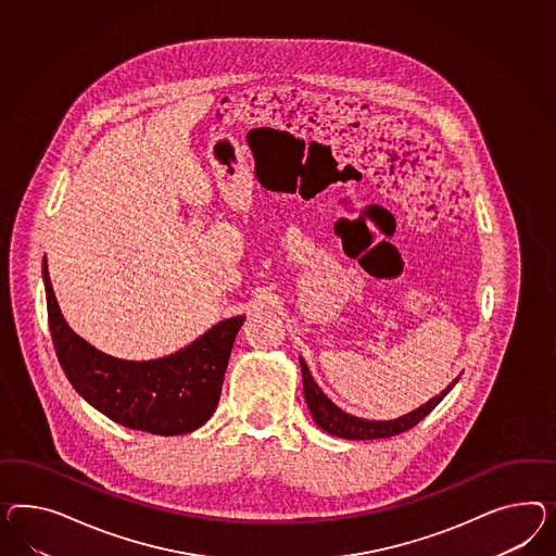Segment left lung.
Instances as JSON below:
<instances>
[{
  "label": "left lung",
  "mask_w": 556,
  "mask_h": 556,
  "mask_svg": "<svg viewBox=\"0 0 556 556\" xmlns=\"http://www.w3.org/2000/svg\"><path fill=\"white\" fill-rule=\"evenodd\" d=\"M301 376H303V394H305V403L309 406V413L316 420L317 427L324 429L330 435L342 437V439H356V441H364V439H384V437L399 435L405 433L408 429H413L419 420L425 419L433 408H435L447 394L451 389L457 384L459 376L453 378L450 384L443 391L435 394L433 399H429L427 403L413 408L410 413L401 415L396 419L389 420H375L362 419V417H354L350 413L342 410L340 406L336 405L326 396V392L317 387L314 376L309 372L307 364L300 356Z\"/></svg>",
  "instance_id": "8db88e82"
}]
</instances>
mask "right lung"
Returning <instances> with one entry per match:
<instances>
[{
    "instance_id": "obj_1",
    "label": "right lung",
    "mask_w": 556,
    "mask_h": 556,
    "mask_svg": "<svg viewBox=\"0 0 556 556\" xmlns=\"http://www.w3.org/2000/svg\"><path fill=\"white\" fill-rule=\"evenodd\" d=\"M48 326L62 370L75 391L123 427L153 435L192 433L220 401L226 364L244 316L228 317L192 344L155 361H123L97 350L62 316L42 263Z\"/></svg>"
}]
</instances>
